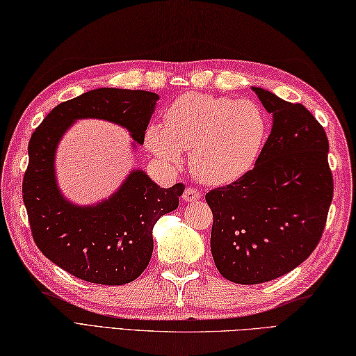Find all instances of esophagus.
Here are the masks:
<instances>
[{
	"label": "esophagus",
	"mask_w": 356,
	"mask_h": 356,
	"mask_svg": "<svg viewBox=\"0 0 356 356\" xmlns=\"http://www.w3.org/2000/svg\"><path fill=\"white\" fill-rule=\"evenodd\" d=\"M201 192H199L197 188L195 187H187L186 192L183 193V199L186 202H193V201H197V199H201Z\"/></svg>",
	"instance_id": "esophagus-1"
}]
</instances>
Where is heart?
<instances>
[{
  "mask_svg": "<svg viewBox=\"0 0 356 356\" xmlns=\"http://www.w3.org/2000/svg\"><path fill=\"white\" fill-rule=\"evenodd\" d=\"M267 118L257 102L188 92L164 113V127L146 131L148 148L169 166L183 163L211 186L234 183L254 168L267 136Z\"/></svg>",
  "mask_w": 356,
  "mask_h": 356,
  "instance_id": "heart-1",
  "label": "heart"
}]
</instances>
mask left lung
<instances>
[{"instance_id": "obj_1", "label": "left lung", "mask_w": 356, "mask_h": 356, "mask_svg": "<svg viewBox=\"0 0 356 356\" xmlns=\"http://www.w3.org/2000/svg\"><path fill=\"white\" fill-rule=\"evenodd\" d=\"M273 115L252 170L205 195L211 254L223 278L261 284L291 272L318 245L334 196L329 142L302 104L252 88Z\"/></svg>"}]
</instances>
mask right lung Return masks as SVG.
<instances>
[{
	"instance_id": "right-lung-1",
	"label": "right lung",
	"mask_w": 356,
	"mask_h": 356,
	"mask_svg": "<svg viewBox=\"0 0 356 356\" xmlns=\"http://www.w3.org/2000/svg\"><path fill=\"white\" fill-rule=\"evenodd\" d=\"M157 99L146 90H90L58 104L31 134L22 181L31 236L43 255L75 278L102 285L138 278L152 255L154 225L177 210L186 186L161 188L143 170H134L107 201L76 207L56 183L57 143L74 120L97 118L125 127L142 145Z\"/></svg>"
}]
</instances>
